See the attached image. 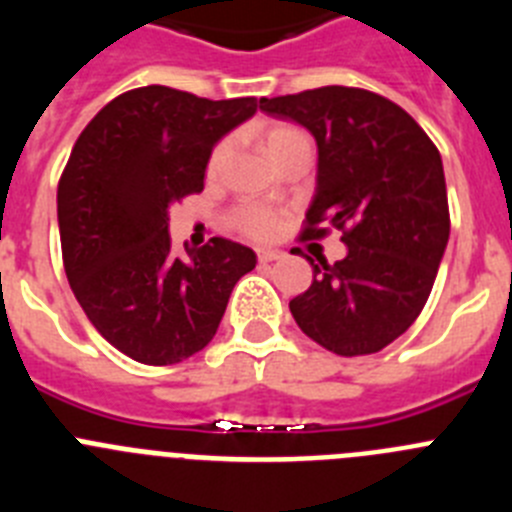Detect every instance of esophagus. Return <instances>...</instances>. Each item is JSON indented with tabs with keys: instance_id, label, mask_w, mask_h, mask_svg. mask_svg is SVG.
<instances>
[{
	"instance_id": "obj_1",
	"label": "esophagus",
	"mask_w": 512,
	"mask_h": 512,
	"mask_svg": "<svg viewBox=\"0 0 512 512\" xmlns=\"http://www.w3.org/2000/svg\"><path fill=\"white\" fill-rule=\"evenodd\" d=\"M256 259H259L261 264H271V261L284 259V253L277 251V248H259V251H256Z\"/></svg>"
}]
</instances>
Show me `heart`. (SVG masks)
Returning <instances> with one entry per match:
<instances>
[{"label": "heart", "mask_w": 512, "mask_h": 512, "mask_svg": "<svg viewBox=\"0 0 512 512\" xmlns=\"http://www.w3.org/2000/svg\"><path fill=\"white\" fill-rule=\"evenodd\" d=\"M305 138L300 128L289 125V122H271L269 128L264 130V143L266 151L271 156H277L284 146L295 143V140ZM225 156H228V146L225 143H217L210 153V161H207V174H217L220 166H223ZM230 228H235L246 238H253V241H269V238H277L284 228V215L279 210L269 205H261V202H241L235 205L233 212L228 217Z\"/></svg>", "instance_id": "b5f03b06"}]
</instances>
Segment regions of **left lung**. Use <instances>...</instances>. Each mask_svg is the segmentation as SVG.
I'll list each match as a JSON object with an SVG mask.
<instances>
[{
    "instance_id": "left-lung-1",
    "label": "left lung",
    "mask_w": 512,
    "mask_h": 512,
    "mask_svg": "<svg viewBox=\"0 0 512 512\" xmlns=\"http://www.w3.org/2000/svg\"><path fill=\"white\" fill-rule=\"evenodd\" d=\"M259 107L318 140V189L300 241L336 228L348 246L336 264L310 259L312 284L289 302L292 318L333 354H377L415 323L449 243L441 153L400 104L369 89H307Z\"/></svg>"
}]
</instances>
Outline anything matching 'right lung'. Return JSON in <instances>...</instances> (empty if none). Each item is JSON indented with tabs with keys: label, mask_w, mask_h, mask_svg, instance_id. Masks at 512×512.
I'll use <instances>...</instances> for the list:
<instances>
[{
	"label": "right lung",
	"mask_w": 512,
	"mask_h": 512,
	"mask_svg": "<svg viewBox=\"0 0 512 512\" xmlns=\"http://www.w3.org/2000/svg\"><path fill=\"white\" fill-rule=\"evenodd\" d=\"M256 107V97L215 102L151 84L104 104L74 143L58 179L63 269L99 336L140 364L202 351L256 266L228 238L176 256L166 215L205 189L212 146Z\"/></svg>",
	"instance_id": "obj_1"
}]
</instances>
